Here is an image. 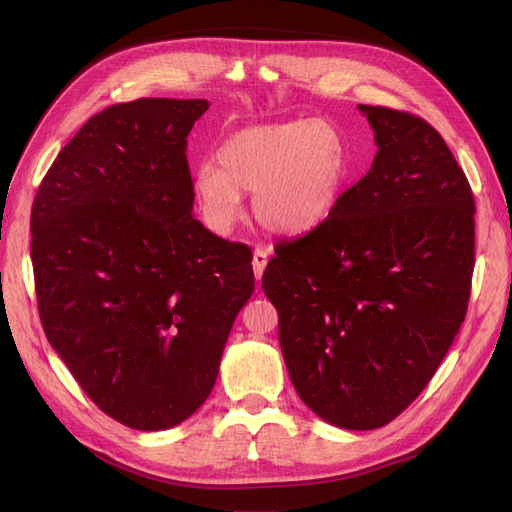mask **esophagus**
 I'll list each match as a JSON object with an SVG mask.
<instances>
[{
	"label": "esophagus",
	"mask_w": 512,
	"mask_h": 512,
	"mask_svg": "<svg viewBox=\"0 0 512 512\" xmlns=\"http://www.w3.org/2000/svg\"><path fill=\"white\" fill-rule=\"evenodd\" d=\"M267 262H269V252L265 250V247H256V250H254V258H252V267H254L256 280H260L262 273H265Z\"/></svg>",
	"instance_id": "esophagus-1"
}]
</instances>
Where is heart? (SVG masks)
Instances as JSON below:
<instances>
[{"label":"heart","mask_w":512,"mask_h":512,"mask_svg":"<svg viewBox=\"0 0 512 512\" xmlns=\"http://www.w3.org/2000/svg\"><path fill=\"white\" fill-rule=\"evenodd\" d=\"M350 177L346 134L324 119H294L232 134L218 162L194 168L192 192L205 224L226 232L254 192V215L275 235H307L335 213Z\"/></svg>","instance_id":"heart-1"}]
</instances>
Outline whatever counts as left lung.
Wrapping results in <instances>:
<instances>
[{"instance_id": "8db88e82", "label": "left lung", "mask_w": 512, "mask_h": 512, "mask_svg": "<svg viewBox=\"0 0 512 512\" xmlns=\"http://www.w3.org/2000/svg\"><path fill=\"white\" fill-rule=\"evenodd\" d=\"M378 153L331 218L282 241L262 275L303 404L335 427L391 423L436 374L466 318L474 196L421 117L359 104Z\"/></svg>"}]
</instances>
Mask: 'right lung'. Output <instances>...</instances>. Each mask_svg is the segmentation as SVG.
<instances>
[{
  "label": "right lung",
  "mask_w": 512,
  "mask_h": 512,
  "mask_svg": "<svg viewBox=\"0 0 512 512\" xmlns=\"http://www.w3.org/2000/svg\"><path fill=\"white\" fill-rule=\"evenodd\" d=\"M207 100L104 108L44 175L32 262L49 344L121 425L162 431L192 416L254 292L252 252L194 215L185 147Z\"/></svg>",
  "instance_id": "obj_1"
}]
</instances>
